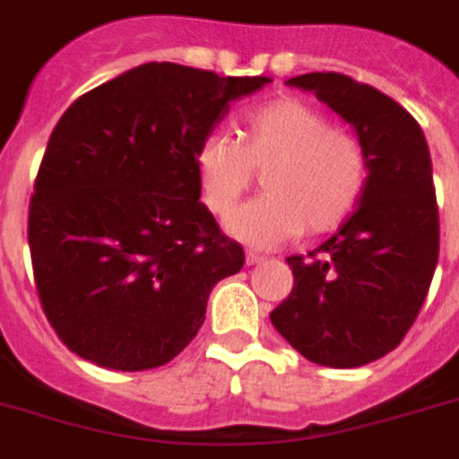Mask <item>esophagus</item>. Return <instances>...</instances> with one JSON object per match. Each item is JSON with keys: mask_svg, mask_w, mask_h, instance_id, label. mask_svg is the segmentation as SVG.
Instances as JSON below:
<instances>
[{"mask_svg": "<svg viewBox=\"0 0 459 459\" xmlns=\"http://www.w3.org/2000/svg\"><path fill=\"white\" fill-rule=\"evenodd\" d=\"M264 260V257L260 255V253H253V250H248V253H246V264H257V262H262Z\"/></svg>", "mask_w": 459, "mask_h": 459, "instance_id": "34e87169", "label": "esophagus"}]
</instances>
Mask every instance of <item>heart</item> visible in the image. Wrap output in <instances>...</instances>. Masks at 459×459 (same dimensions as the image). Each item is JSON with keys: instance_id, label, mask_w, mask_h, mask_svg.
Segmentation results:
<instances>
[{"instance_id": "heart-1", "label": "heart", "mask_w": 459, "mask_h": 459, "mask_svg": "<svg viewBox=\"0 0 459 459\" xmlns=\"http://www.w3.org/2000/svg\"><path fill=\"white\" fill-rule=\"evenodd\" d=\"M262 171L264 195L227 221V234L255 248L285 244L307 230L330 232L358 206L367 152L358 136L330 125L320 108L281 97L237 117V139L213 132L197 146L195 174L206 209L232 213Z\"/></svg>"}]
</instances>
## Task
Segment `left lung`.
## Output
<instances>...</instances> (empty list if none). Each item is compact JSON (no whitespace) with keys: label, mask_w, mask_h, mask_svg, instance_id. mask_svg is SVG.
Masks as SVG:
<instances>
[{"label":"left lung","mask_w":459,"mask_h":459,"mask_svg":"<svg viewBox=\"0 0 459 459\" xmlns=\"http://www.w3.org/2000/svg\"><path fill=\"white\" fill-rule=\"evenodd\" d=\"M346 120L367 152L355 213L323 246L288 257L295 288L272 325L307 359L352 369L397 348L438 260L432 160L416 117L381 90L334 72L290 78Z\"/></svg>","instance_id":"8db88e82"}]
</instances>
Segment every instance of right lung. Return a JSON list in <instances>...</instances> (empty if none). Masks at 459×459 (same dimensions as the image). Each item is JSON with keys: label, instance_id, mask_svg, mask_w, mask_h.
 Returning <instances> with one entry per match:
<instances>
[{"label": "right lung", "instance_id": "obj_1", "mask_svg": "<svg viewBox=\"0 0 459 459\" xmlns=\"http://www.w3.org/2000/svg\"><path fill=\"white\" fill-rule=\"evenodd\" d=\"M269 76L148 62L78 97L55 125L30 202L43 313L78 358L116 371L174 359L244 248L199 202L195 152Z\"/></svg>", "mask_w": 459, "mask_h": 459}]
</instances>
